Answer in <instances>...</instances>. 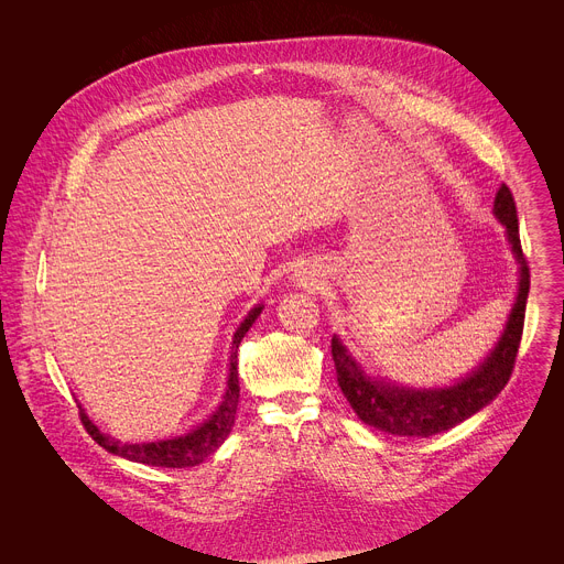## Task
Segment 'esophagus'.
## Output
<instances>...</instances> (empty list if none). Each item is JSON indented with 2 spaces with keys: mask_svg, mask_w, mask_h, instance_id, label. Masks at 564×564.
<instances>
[{
  "mask_svg": "<svg viewBox=\"0 0 564 564\" xmlns=\"http://www.w3.org/2000/svg\"><path fill=\"white\" fill-rule=\"evenodd\" d=\"M294 281H296V285H299V288H310V285L314 283V279H312V272H307V270H303V272H296V274H294Z\"/></svg>",
  "mask_w": 564,
  "mask_h": 564,
  "instance_id": "1",
  "label": "esophagus"
}]
</instances>
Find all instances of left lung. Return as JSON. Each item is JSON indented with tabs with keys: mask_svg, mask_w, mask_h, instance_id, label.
Masks as SVG:
<instances>
[{
	"mask_svg": "<svg viewBox=\"0 0 564 564\" xmlns=\"http://www.w3.org/2000/svg\"><path fill=\"white\" fill-rule=\"evenodd\" d=\"M496 218L507 227V238L511 252L520 265V281L516 303L507 318L505 333L500 335L496 348L487 355L475 370L464 379L444 388H413L381 377H370L361 364L348 352L344 341L333 337V359L337 368V381L344 397L350 401L357 417L390 435L406 437H431L444 433L477 411L489 406L507 386L516 355L522 339L524 312L529 296V265L522 254L520 231H518V212L513 194L502 185L494 203Z\"/></svg>",
	"mask_w": 564,
	"mask_h": 564,
	"instance_id": "left-lung-1",
	"label": "left lung"
}]
</instances>
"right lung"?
Returning a JSON list of instances; mask_svg holds the SVG:
<instances>
[{
    "mask_svg": "<svg viewBox=\"0 0 564 564\" xmlns=\"http://www.w3.org/2000/svg\"><path fill=\"white\" fill-rule=\"evenodd\" d=\"M263 312V305H254L248 316L240 321V326L234 333L231 339V352H229V375H227V386L223 392L220 404L216 406V411L196 429H192L185 435L178 437H170V440H158V442H140V444H131V442H120L116 437H111L109 433H102L85 413L83 409V424L87 429V433L109 453L124 457L129 462H138V464H149V466H163V468H185V466H196L200 464L205 457H209L231 433L234 420H236V409H238V361H236V352H238V344L240 339L246 337V333L252 328L254 321L259 318V314Z\"/></svg>",
    "mask_w": 564,
    "mask_h": 564,
    "instance_id": "add662e5",
    "label": "right lung"
}]
</instances>
